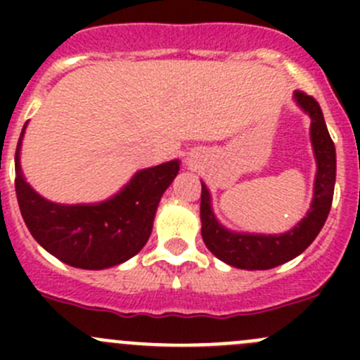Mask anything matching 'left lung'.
Masks as SVG:
<instances>
[{
	"instance_id": "1",
	"label": "left lung",
	"mask_w": 360,
	"mask_h": 360,
	"mask_svg": "<svg viewBox=\"0 0 360 360\" xmlns=\"http://www.w3.org/2000/svg\"><path fill=\"white\" fill-rule=\"evenodd\" d=\"M294 103L310 116V141L314 150L315 181L310 209L303 219L284 233H249L235 231L219 223L212 209V197L202 181L200 221L202 238L207 249L230 266L240 270H270L300 256L324 226L331 210L336 181V150L326 127L324 115L314 97L294 92Z\"/></svg>"
}]
</instances>
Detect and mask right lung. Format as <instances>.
<instances>
[{
  "mask_svg": "<svg viewBox=\"0 0 360 360\" xmlns=\"http://www.w3.org/2000/svg\"><path fill=\"white\" fill-rule=\"evenodd\" d=\"M25 129L27 123L15 151V193L34 240L57 259L82 270H104L136 256L150 238L160 198L176 179L181 160L137 170L106 200L57 203L25 181L20 167Z\"/></svg>",
  "mask_w": 360,
  "mask_h": 360,
  "instance_id": "1",
  "label": "right lung"
}]
</instances>
